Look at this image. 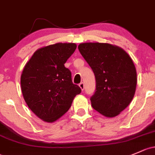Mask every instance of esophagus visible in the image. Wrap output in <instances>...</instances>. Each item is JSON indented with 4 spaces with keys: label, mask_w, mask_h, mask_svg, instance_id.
<instances>
[{
    "label": "esophagus",
    "mask_w": 155,
    "mask_h": 155,
    "mask_svg": "<svg viewBox=\"0 0 155 155\" xmlns=\"http://www.w3.org/2000/svg\"><path fill=\"white\" fill-rule=\"evenodd\" d=\"M79 87H80L81 90H82V91H83L84 89V83H83V82H81L80 84H79Z\"/></svg>",
    "instance_id": "esophagus-1"
}]
</instances>
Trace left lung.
Segmentation results:
<instances>
[{"mask_svg":"<svg viewBox=\"0 0 155 155\" xmlns=\"http://www.w3.org/2000/svg\"><path fill=\"white\" fill-rule=\"evenodd\" d=\"M78 48L95 75L92 107L106 117L117 116L131 103L136 91L137 78L132 59L123 49L110 44L87 42Z\"/></svg>","mask_w":155,"mask_h":155,"instance_id":"obj_1","label":"left lung"}]
</instances>
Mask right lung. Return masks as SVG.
<instances>
[{"mask_svg": "<svg viewBox=\"0 0 155 155\" xmlns=\"http://www.w3.org/2000/svg\"><path fill=\"white\" fill-rule=\"evenodd\" d=\"M76 49L74 43H56L39 48L24 66L21 76L23 97L38 118L53 123L69 110L81 88L72 82L64 67Z\"/></svg>", "mask_w": 155, "mask_h": 155, "instance_id": "add662e5", "label": "right lung"}]
</instances>
